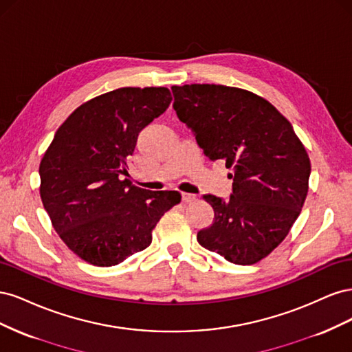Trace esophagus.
<instances>
[{
	"instance_id": "34e87169",
	"label": "esophagus",
	"mask_w": 352,
	"mask_h": 352,
	"mask_svg": "<svg viewBox=\"0 0 352 352\" xmlns=\"http://www.w3.org/2000/svg\"><path fill=\"white\" fill-rule=\"evenodd\" d=\"M182 199L184 202H192L197 199L195 194H188V192H182Z\"/></svg>"
}]
</instances>
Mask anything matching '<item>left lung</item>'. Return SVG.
Returning a JSON list of instances; mask_svg holds the SVG:
<instances>
[{"instance_id": "left-lung-1", "label": "left lung", "mask_w": 352, "mask_h": 352, "mask_svg": "<svg viewBox=\"0 0 352 352\" xmlns=\"http://www.w3.org/2000/svg\"><path fill=\"white\" fill-rule=\"evenodd\" d=\"M173 109L214 162L232 168L229 199L204 195L214 220L201 247L241 265L263 260L289 233L308 192L310 158L292 124L250 91L225 85L172 87Z\"/></svg>"}]
</instances>
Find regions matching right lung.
I'll list each match as a JSON object with an SVG mask.
<instances>
[{
    "label": "right lung",
    "mask_w": 352,
    "mask_h": 352,
    "mask_svg": "<svg viewBox=\"0 0 352 352\" xmlns=\"http://www.w3.org/2000/svg\"><path fill=\"white\" fill-rule=\"evenodd\" d=\"M172 102L167 88H120L74 110L39 164L42 204L82 260L110 267L153 241V229L180 202L177 190L131 185L127 158L138 135Z\"/></svg>",
    "instance_id": "right-lung-1"
}]
</instances>
